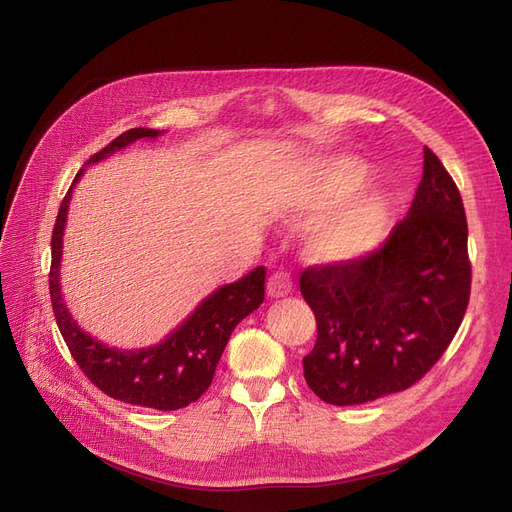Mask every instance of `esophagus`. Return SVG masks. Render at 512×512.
Returning <instances> with one entry per match:
<instances>
[{"label":"esophagus","mask_w":512,"mask_h":512,"mask_svg":"<svg viewBox=\"0 0 512 512\" xmlns=\"http://www.w3.org/2000/svg\"><path fill=\"white\" fill-rule=\"evenodd\" d=\"M292 292V277L284 271L273 273L267 282V294L271 299H280L286 297V294Z\"/></svg>","instance_id":"obj_1"}]
</instances>
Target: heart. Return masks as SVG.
I'll return each instance as SVG.
<instances>
[{"instance_id": "heart-1", "label": "heart", "mask_w": 512, "mask_h": 512, "mask_svg": "<svg viewBox=\"0 0 512 512\" xmlns=\"http://www.w3.org/2000/svg\"><path fill=\"white\" fill-rule=\"evenodd\" d=\"M361 168L346 164L337 190H350L361 181ZM322 196H312L307 207L314 209ZM389 224V203L380 192H363L350 203L324 215L307 232V252L320 262H350L369 254L384 239Z\"/></svg>"}]
</instances>
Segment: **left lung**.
Returning <instances> with one entry per match:
<instances>
[{
  "label": "left lung",
  "mask_w": 512,
  "mask_h": 512,
  "mask_svg": "<svg viewBox=\"0 0 512 512\" xmlns=\"http://www.w3.org/2000/svg\"><path fill=\"white\" fill-rule=\"evenodd\" d=\"M470 284L461 194L425 147L412 207L378 250L301 273L318 327L314 350L303 356L307 386L333 406L410 389L453 342Z\"/></svg>",
  "instance_id": "1"
}]
</instances>
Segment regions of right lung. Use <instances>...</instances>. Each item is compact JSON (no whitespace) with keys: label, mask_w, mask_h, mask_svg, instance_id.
I'll list each match as a JSON object with an SVG mask.
<instances>
[{"label":"right lung","mask_w":512,"mask_h":512,"mask_svg":"<svg viewBox=\"0 0 512 512\" xmlns=\"http://www.w3.org/2000/svg\"><path fill=\"white\" fill-rule=\"evenodd\" d=\"M156 136H160L158 130L132 128L119 134L96 156H91L87 164L111 156L113 151L123 149L138 138ZM81 175L83 168L76 173L68 194L61 200L51 237L53 260L49 294L61 337H64L76 365L104 395L119 399L123 404L156 410H179L190 406L209 389L230 333L265 301L267 269L256 267L239 282L226 284L209 294L196 307V312L158 346L143 350H117L104 346L72 320L59 290L61 237H64L72 188Z\"/></svg>","instance_id":"right-lung-1"}]
</instances>
